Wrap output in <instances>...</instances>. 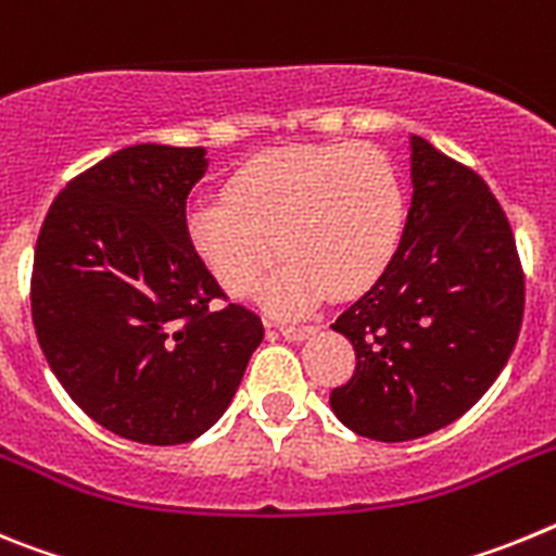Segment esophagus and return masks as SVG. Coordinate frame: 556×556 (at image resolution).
Returning <instances> with one entry per match:
<instances>
[{"mask_svg": "<svg viewBox=\"0 0 556 556\" xmlns=\"http://www.w3.org/2000/svg\"><path fill=\"white\" fill-rule=\"evenodd\" d=\"M278 331L287 339H306L314 333V326H294V323H278Z\"/></svg>", "mask_w": 556, "mask_h": 556, "instance_id": "esophagus-1", "label": "esophagus"}]
</instances>
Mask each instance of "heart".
I'll list each match as a JSON object with an SVG mask.
<instances>
[{"label": "heart", "instance_id": "1", "mask_svg": "<svg viewBox=\"0 0 556 556\" xmlns=\"http://www.w3.org/2000/svg\"><path fill=\"white\" fill-rule=\"evenodd\" d=\"M404 191L390 159L367 144L267 150L230 175L223 200L189 208L186 233L211 275L233 294L267 287L278 308L328 292H358L390 267L404 236Z\"/></svg>", "mask_w": 556, "mask_h": 556}]
</instances>
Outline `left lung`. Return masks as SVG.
Returning a JSON list of instances; mask_svg holds the SVG:
<instances>
[{"label":"left lung","instance_id":"1","mask_svg":"<svg viewBox=\"0 0 556 556\" xmlns=\"http://www.w3.org/2000/svg\"><path fill=\"white\" fill-rule=\"evenodd\" d=\"M412 205L390 267L339 314L356 372L331 392L351 431L406 443L462 417L507 365L523 320V269L488 184L420 136Z\"/></svg>","mask_w":556,"mask_h":556}]
</instances>
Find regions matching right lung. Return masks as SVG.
<instances>
[{
  "mask_svg": "<svg viewBox=\"0 0 556 556\" xmlns=\"http://www.w3.org/2000/svg\"><path fill=\"white\" fill-rule=\"evenodd\" d=\"M205 147L136 144L49 205L33 262V326L68 397L113 434L189 443L217 424L262 317L225 298L186 233Z\"/></svg>",
  "mask_w": 556,
  "mask_h": 556,
  "instance_id": "1",
  "label": "right lung"
}]
</instances>
